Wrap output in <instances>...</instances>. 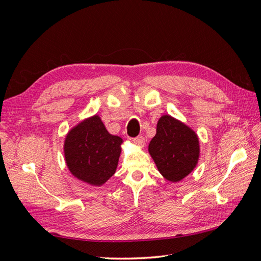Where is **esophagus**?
Wrapping results in <instances>:
<instances>
[{"instance_id": "34e87169", "label": "esophagus", "mask_w": 261, "mask_h": 261, "mask_svg": "<svg viewBox=\"0 0 261 261\" xmlns=\"http://www.w3.org/2000/svg\"><path fill=\"white\" fill-rule=\"evenodd\" d=\"M133 141H134V144H135V145L138 146V147L143 148V147L145 146V138H144L143 136H138V137H136V138H134Z\"/></svg>"}]
</instances>
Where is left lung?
Listing matches in <instances>:
<instances>
[{
    "label": "left lung",
    "mask_w": 261,
    "mask_h": 261,
    "mask_svg": "<svg viewBox=\"0 0 261 261\" xmlns=\"http://www.w3.org/2000/svg\"><path fill=\"white\" fill-rule=\"evenodd\" d=\"M148 151L160 174L172 183L185 178L196 168L200 155L199 138L185 123L169 114L156 124V134Z\"/></svg>",
    "instance_id": "left-lung-1"
}]
</instances>
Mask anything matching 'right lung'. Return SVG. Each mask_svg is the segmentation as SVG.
<instances>
[{
  "label": "right lung",
  "instance_id": "obj_1",
  "mask_svg": "<svg viewBox=\"0 0 261 261\" xmlns=\"http://www.w3.org/2000/svg\"><path fill=\"white\" fill-rule=\"evenodd\" d=\"M123 139L111 135L98 114L69 129L64 140V158L70 174L91 186H102L115 173Z\"/></svg>",
  "mask_w": 261,
  "mask_h": 261
}]
</instances>
